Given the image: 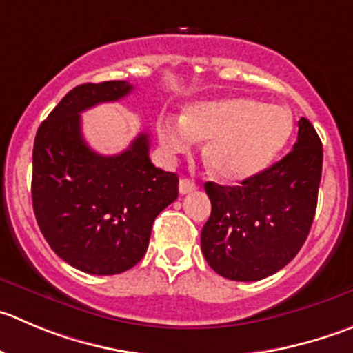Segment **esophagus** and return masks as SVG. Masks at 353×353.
I'll return each instance as SVG.
<instances>
[{"label":"esophagus","instance_id":"34e87169","mask_svg":"<svg viewBox=\"0 0 353 353\" xmlns=\"http://www.w3.org/2000/svg\"><path fill=\"white\" fill-rule=\"evenodd\" d=\"M196 189H197L196 182H192V180H190V179H182V180H180V183H179L180 194H189V192H192V190H196Z\"/></svg>","mask_w":353,"mask_h":353}]
</instances>
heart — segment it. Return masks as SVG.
Masks as SVG:
<instances>
[{"instance_id":"heart-1","label":"heart","mask_w":353,"mask_h":353,"mask_svg":"<svg viewBox=\"0 0 353 353\" xmlns=\"http://www.w3.org/2000/svg\"><path fill=\"white\" fill-rule=\"evenodd\" d=\"M293 133V117L281 105L251 97H223L187 107L182 121L163 117L159 142L170 154H183L206 140L204 161L223 182L250 180L267 170Z\"/></svg>"}]
</instances>
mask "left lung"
Instances as JSON below:
<instances>
[{
    "mask_svg": "<svg viewBox=\"0 0 353 353\" xmlns=\"http://www.w3.org/2000/svg\"><path fill=\"white\" fill-rule=\"evenodd\" d=\"M322 174V143L298 121L288 156L241 185L204 183L211 214L201 232L208 265L230 281H260L298 254L310 232Z\"/></svg>",
    "mask_w": 353,
    "mask_h": 353,
    "instance_id": "obj_1",
    "label": "left lung"
}]
</instances>
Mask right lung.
I'll return each instance as SVG.
<instances>
[{
	"label": "right lung",
	"instance_id": "obj_1",
	"mask_svg": "<svg viewBox=\"0 0 353 353\" xmlns=\"http://www.w3.org/2000/svg\"><path fill=\"white\" fill-rule=\"evenodd\" d=\"M132 90L128 81L76 86L34 139L31 194L39 230L63 261L86 274L135 267L156 216L179 197V176L150 163L147 133L116 156L97 154L83 139L79 114Z\"/></svg>",
	"mask_w": 353,
	"mask_h": 353
}]
</instances>
